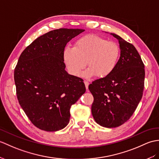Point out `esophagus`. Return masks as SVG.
<instances>
[{
  "mask_svg": "<svg viewBox=\"0 0 159 159\" xmlns=\"http://www.w3.org/2000/svg\"><path fill=\"white\" fill-rule=\"evenodd\" d=\"M84 84H85V87H86V89H87L88 90V87H89V83L88 82V81H86V80H84Z\"/></svg>",
  "mask_w": 159,
  "mask_h": 159,
  "instance_id": "obj_1",
  "label": "esophagus"
}]
</instances>
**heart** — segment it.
Masks as SVG:
<instances>
[{
	"mask_svg": "<svg viewBox=\"0 0 159 159\" xmlns=\"http://www.w3.org/2000/svg\"><path fill=\"white\" fill-rule=\"evenodd\" d=\"M64 60L72 75L84 77L108 76L115 68L120 56V48L115 42L107 41L101 36L88 34L78 39L75 47H67L64 51Z\"/></svg>",
	"mask_w": 159,
	"mask_h": 159,
	"instance_id": "b5f03b06",
	"label": "heart"
}]
</instances>
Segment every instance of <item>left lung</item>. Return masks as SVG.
<instances>
[{
  "label": "left lung",
  "mask_w": 159,
  "mask_h": 159,
  "mask_svg": "<svg viewBox=\"0 0 159 159\" xmlns=\"http://www.w3.org/2000/svg\"><path fill=\"white\" fill-rule=\"evenodd\" d=\"M119 40L120 56L112 72L89 85L93 95L92 115L102 127L114 128L127 122L142 98L144 87V65L132 44L114 33Z\"/></svg>",
  "instance_id": "1"
}]
</instances>
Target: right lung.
Here are the masks:
<instances>
[{
    "label": "right lung",
    "mask_w": 159,
    "mask_h": 159,
    "mask_svg": "<svg viewBox=\"0 0 159 159\" xmlns=\"http://www.w3.org/2000/svg\"><path fill=\"white\" fill-rule=\"evenodd\" d=\"M83 29L60 28L39 36L24 50L14 71L18 101L36 127L56 131L67 126L70 109L85 93L83 80L66 72L64 51Z\"/></svg>",
    "instance_id": "1"
}]
</instances>
